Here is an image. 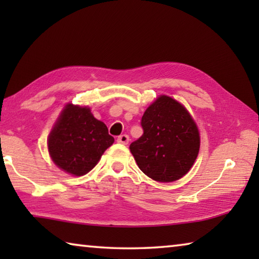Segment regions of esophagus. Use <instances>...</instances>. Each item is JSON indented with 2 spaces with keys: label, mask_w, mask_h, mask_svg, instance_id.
<instances>
[{
  "label": "esophagus",
  "mask_w": 259,
  "mask_h": 259,
  "mask_svg": "<svg viewBox=\"0 0 259 259\" xmlns=\"http://www.w3.org/2000/svg\"><path fill=\"white\" fill-rule=\"evenodd\" d=\"M117 143L123 144V145H126L129 143V136L128 135H121L117 137Z\"/></svg>",
  "instance_id": "1"
}]
</instances>
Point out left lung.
<instances>
[{
  "instance_id": "8db88e82",
  "label": "left lung",
  "mask_w": 259,
  "mask_h": 259,
  "mask_svg": "<svg viewBox=\"0 0 259 259\" xmlns=\"http://www.w3.org/2000/svg\"><path fill=\"white\" fill-rule=\"evenodd\" d=\"M142 128V137L130 144L139 169L161 183L185 176L200 150L198 126L187 109L162 95L144 113Z\"/></svg>"
}]
</instances>
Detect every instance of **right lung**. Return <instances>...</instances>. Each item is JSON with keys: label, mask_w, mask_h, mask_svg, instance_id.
<instances>
[{"label": "right lung", "mask_w": 259, "mask_h": 259, "mask_svg": "<svg viewBox=\"0 0 259 259\" xmlns=\"http://www.w3.org/2000/svg\"><path fill=\"white\" fill-rule=\"evenodd\" d=\"M113 143L106 124L96 119L89 107L67 104L48 137V150L58 168L83 176Z\"/></svg>", "instance_id": "1"}]
</instances>
